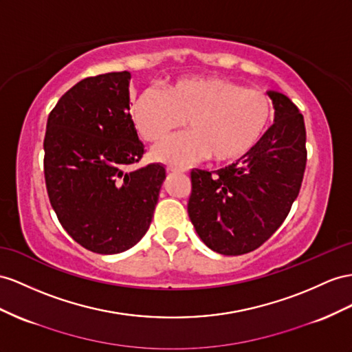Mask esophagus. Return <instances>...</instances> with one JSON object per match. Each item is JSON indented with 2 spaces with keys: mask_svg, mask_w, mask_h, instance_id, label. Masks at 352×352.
I'll return each mask as SVG.
<instances>
[{
  "mask_svg": "<svg viewBox=\"0 0 352 352\" xmlns=\"http://www.w3.org/2000/svg\"><path fill=\"white\" fill-rule=\"evenodd\" d=\"M166 170L169 174H179V173H186V168H182V166H174V165H169L166 168Z\"/></svg>",
  "mask_w": 352,
  "mask_h": 352,
  "instance_id": "obj_1",
  "label": "esophagus"
}]
</instances>
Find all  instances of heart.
I'll return each instance as SVG.
<instances>
[{"instance_id":"b5f03b06","label":"heart","mask_w":352,"mask_h":352,"mask_svg":"<svg viewBox=\"0 0 352 352\" xmlns=\"http://www.w3.org/2000/svg\"><path fill=\"white\" fill-rule=\"evenodd\" d=\"M272 104L258 90L229 78L195 76L168 85L162 95L147 90L131 108L140 137L159 142L186 120L187 132L162 142L151 157L183 165L208 156L215 164H232L247 156L266 132Z\"/></svg>"}]
</instances>
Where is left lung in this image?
Listing matches in <instances>:
<instances>
[{
	"label": "left lung",
	"instance_id": "left-lung-1",
	"mask_svg": "<svg viewBox=\"0 0 352 352\" xmlns=\"http://www.w3.org/2000/svg\"><path fill=\"white\" fill-rule=\"evenodd\" d=\"M274 124L236 164L193 169L187 204L197 235L224 256L250 253L266 242L290 212L306 166L303 116L285 95L269 90Z\"/></svg>",
	"mask_w": 352,
	"mask_h": 352
}]
</instances>
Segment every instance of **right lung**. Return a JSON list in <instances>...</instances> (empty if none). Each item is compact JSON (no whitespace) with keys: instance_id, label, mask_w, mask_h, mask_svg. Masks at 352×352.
<instances>
[{"instance_id":"right-lung-1","label":"right lung","mask_w":352,"mask_h":352,"mask_svg":"<svg viewBox=\"0 0 352 352\" xmlns=\"http://www.w3.org/2000/svg\"><path fill=\"white\" fill-rule=\"evenodd\" d=\"M131 73L87 77L50 111L44 178L53 211L68 235L98 254H117L146 235L166 178L144 155L129 114Z\"/></svg>"}]
</instances>
